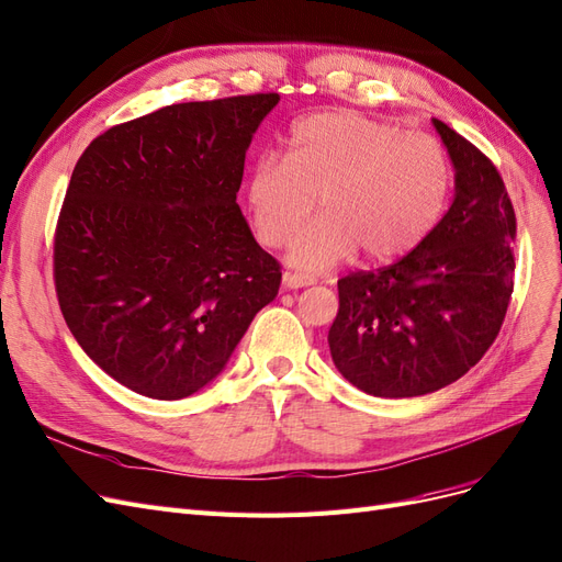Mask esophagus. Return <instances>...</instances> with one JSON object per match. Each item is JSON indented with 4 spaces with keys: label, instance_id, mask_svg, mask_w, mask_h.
<instances>
[{
    "label": "esophagus",
    "instance_id": "obj_1",
    "mask_svg": "<svg viewBox=\"0 0 562 562\" xmlns=\"http://www.w3.org/2000/svg\"><path fill=\"white\" fill-rule=\"evenodd\" d=\"M308 283H314L312 277L295 274V272H285V274H283V285H285V288H302V285H308Z\"/></svg>",
    "mask_w": 562,
    "mask_h": 562
}]
</instances>
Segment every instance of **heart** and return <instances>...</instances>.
Here are the masks:
<instances>
[{
    "label": "heart",
    "mask_w": 562,
    "mask_h": 562,
    "mask_svg": "<svg viewBox=\"0 0 562 562\" xmlns=\"http://www.w3.org/2000/svg\"><path fill=\"white\" fill-rule=\"evenodd\" d=\"M453 186L447 148L425 132H404L356 111L316 113L290 130L283 160L262 156L246 195L258 239L304 269L333 267L360 248L370 262L414 250L443 214Z\"/></svg>",
    "instance_id": "b5f03b06"
}]
</instances>
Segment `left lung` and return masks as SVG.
<instances>
[{
  "instance_id": "obj_1",
  "label": "left lung",
  "mask_w": 562,
  "mask_h": 562,
  "mask_svg": "<svg viewBox=\"0 0 562 562\" xmlns=\"http://www.w3.org/2000/svg\"><path fill=\"white\" fill-rule=\"evenodd\" d=\"M456 198L409 256L337 281L327 333L337 370L376 397H418L468 374L493 346L514 293L516 214L488 156L432 121Z\"/></svg>"
}]
</instances>
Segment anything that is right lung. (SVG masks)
Instances as JSON below:
<instances>
[{
	"mask_svg": "<svg viewBox=\"0 0 562 562\" xmlns=\"http://www.w3.org/2000/svg\"><path fill=\"white\" fill-rule=\"evenodd\" d=\"M277 92L171 104L109 127L76 162L57 216L53 281L90 360L153 400L216 379L272 302L281 265L237 192Z\"/></svg>",
	"mask_w": 562,
	"mask_h": 562,
	"instance_id": "obj_1",
	"label": "right lung"
}]
</instances>
